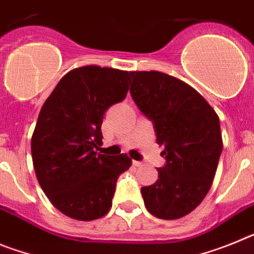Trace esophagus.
Returning <instances> with one entry per match:
<instances>
[{"label": "esophagus", "instance_id": "obj_1", "mask_svg": "<svg viewBox=\"0 0 254 254\" xmlns=\"http://www.w3.org/2000/svg\"><path fill=\"white\" fill-rule=\"evenodd\" d=\"M133 165L134 167H142L143 163H141V161H137V160H133Z\"/></svg>", "mask_w": 254, "mask_h": 254}]
</instances>
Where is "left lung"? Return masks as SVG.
Segmentation results:
<instances>
[{"label": "left lung", "instance_id": "1", "mask_svg": "<svg viewBox=\"0 0 254 254\" xmlns=\"http://www.w3.org/2000/svg\"><path fill=\"white\" fill-rule=\"evenodd\" d=\"M132 99L152 121L167 164L141 188L147 211L164 220L186 216L212 186L223 151L219 116L190 85L159 71H131Z\"/></svg>", "mask_w": 254, "mask_h": 254}]
</instances>
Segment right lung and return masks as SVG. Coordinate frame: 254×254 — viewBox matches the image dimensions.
<instances>
[{
	"mask_svg": "<svg viewBox=\"0 0 254 254\" xmlns=\"http://www.w3.org/2000/svg\"><path fill=\"white\" fill-rule=\"evenodd\" d=\"M129 72L96 64L71 69L40 109L31 136L35 176L52 205L80 221L112 207L116 182L132 165L127 154H96L107 109L122 102Z\"/></svg>",
	"mask_w": 254,
	"mask_h": 254,
	"instance_id": "right-lung-1",
	"label": "right lung"
}]
</instances>
